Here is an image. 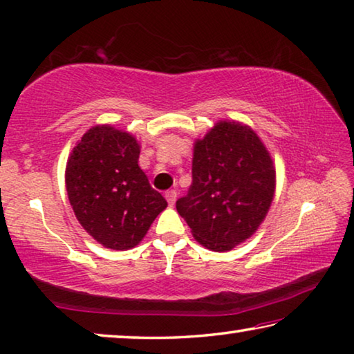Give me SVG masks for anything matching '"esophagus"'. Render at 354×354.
<instances>
[{
	"label": "esophagus",
	"mask_w": 354,
	"mask_h": 354,
	"mask_svg": "<svg viewBox=\"0 0 354 354\" xmlns=\"http://www.w3.org/2000/svg\"><path fill=\"white\" fill-rule=\"evenodd\" d=\"M166 199H167V203H169L171 205L176 204V201H177V192H176V189H169V192H166Z\"/></svg>",
	"instance_id": "obj_1"
}]
</instances>
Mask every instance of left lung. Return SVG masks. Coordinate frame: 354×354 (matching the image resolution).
I'll return each instance as SVG.
<instances>
[{
  "label": "left lung",
  "instance_id": "8db88e82",
  "mask_svg": "<svg viewBox=\"0 0 354 354\" xmlns=\"http://www.w3.org/2000/svg\"><path fill=\"white\" fill-rule=\"evenodd\" d=\"M275 194V166L248 124L220 120L193 147V183L177 212L193 237L230 252L253 236Z\"/></svg>",
  "mask_w": 354,
  "mask_h": 354
}]
</instances>
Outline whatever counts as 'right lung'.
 Returning a JSON list of instances; mask_svg holds the SVG:
<instances>
[{"instance_id":"add662e5","label":"right lung","mask_w":354,"mask_h":354,"mask_svg":"<svg viewBox=\"0 0 354 354\" xmlns=\"http://www.w3.org/2000/svg\"><path fill=\"white\" fill-rule=\"evenodd\" d=\"M139 153L134 136L111 124L90 128L69 153L64 182L71 207L106 248H134L167 207L139 167Z\"/></svg>"}]
</instances>
